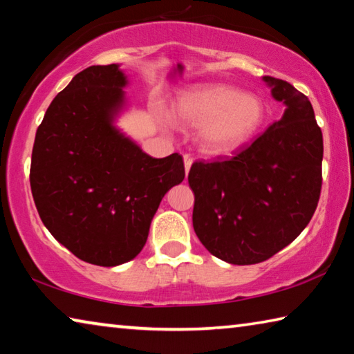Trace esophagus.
<instances>
[{
  "instance_id": "34e87169",
  "label": "esophagus",
  "mask_w": 354,
  "mask_h": 354,
  "mask_svg": "<svg viewBox=\"0 0 354 354\" xmlns=\"http://www.w3.org/2000/svg\"><path fill=\"white\" fill-rule=\"evenodd\" d=\"M184 169H185V175H187L189 173V170H190V167H192V162H194V159H192V156L190 154H184Z\"/></svg>"
}]
</instances>
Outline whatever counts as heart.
<instances>
[{
	"mask_svg": "<svg viewBox=\"0 0 354 354\" xmlns=\"http://www.w3.org/2000/svg\"><path fill=\"white\" fill-rule=\"evenodd\" d=\"M173 113L183 127L201 129L200 145L212 154L230 153L243 145L266 118L259 98L225 84L187 88L178 97Z\"/></svg>",
	"mask_w": 354,
	"mask_h": 354,
	"instance_id": "heart-1",
	"label": "heart"
}]
</instances>
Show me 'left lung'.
Segmentation results:
<instances>
[{
  "mask_svg": "<svg viewBox=\"0 0 354 354\" xmlns=\"http://www.w3.org/2000/svg\"><path fill=\"white\" fill-rule=\"evenodd\" d=\"M284 115L232 158L196 160L194 230L209 253L234 266L270 259L313 218L322 190L323 136L309 98L263 76Z\"/></svg>",
  "mask_w": 354,
  "mask_h": 354,
  "instance_id": "1",
  "label": "left lung"
}]
</instances>
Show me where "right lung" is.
<instances>
[{
  "label": "right lung",
  "instance_id": "add662e5",
  "mask_svg": "<svg viewBox=\"0 0 354 354\" xmlns=\"http://www.w3.org/2000/svg\"><path fill=\"white\" fill-rule=\"evenodd\" d=\"M124 86L117 64L80 71L46 109L29 173L48 231L101 267L140 253L160 200L185 176L181 154L154 159L113 127Z\"/></svg>",
  "mask_w": 354,
  "mask_h": 354
}]
</instances>
